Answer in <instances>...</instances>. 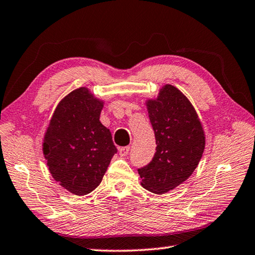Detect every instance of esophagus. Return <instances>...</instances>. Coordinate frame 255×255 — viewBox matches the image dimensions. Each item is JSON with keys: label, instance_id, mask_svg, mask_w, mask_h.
Wrapping results in <instances>:
<instances>
[{"label": "esophagus", "instance_id": "34e87169", "mask_svg": "<svg viewBox=\"0 0 255 255\" xmlns=\"http://www.w3.org/2000/svg\"><path fill=\"white\" fill-rule=\"evenodd\" d=\"M129 149H130V147H129V146L120 147L119 148V155H120V156H126V155H128V153H129Z\"/></svg>", "mask_w": 255, "mask_h": 255}]
</instances>
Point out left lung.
I'll list each match as a JSON object with an SVG mask.
<instances>
[{"label": "left lung", "mask_w": 255, "mask_h": 255, "mask_svg": "<svg viewBox=\"0 0 255 255\" xmlns=\"http://www.w3.org/2000/svg\"><path fill=\"white\" fill-rule=\"evenodd\" d=\"M156 139V152L147 165L138 169L140 184L157 195L184 182L199 164L205 149V132L188 98L171 84L156 99L146 101Z\"/></svg>", "instance_id": "1"}]
</instances>
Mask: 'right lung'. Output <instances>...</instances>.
<instances>
[{
    "label": "right lung",
    "instance_id": "1",
    "mask_svg": "<svg viewBox=\"0 0 255 255\" xmlns=\"http://www.w3.org/2000/svg\"><path fill=\"white\" fill-rule=\"evenodd\" d=\"M103 101L88 88L76 89L56 107L45 132L42 152L54 180L76 196L101 183L117 148L100 122Z\"/></svg>",
    "mask_w": 255,
    "mask_h": 255
}]
</instances>
